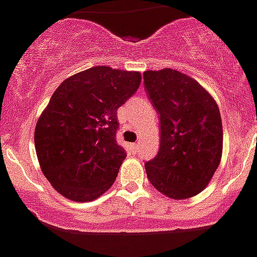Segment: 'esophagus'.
<instances>
[{
    "mask_svg": "<svg viewBox=\"0 0 257 257\" xmlns=\"http://www.w3.org/2000/svg\"><path fill=\"white\" fill-rule=\"evenodd\" d=\"M137 146H139V144H132V148L135 149V150L137 149Z\"/></svg>",
    "mask_w": 257,
    "mask_h": 257,
    "instance_id": "esophagus-1",
    "label": "esophagus"
}]
</instances>
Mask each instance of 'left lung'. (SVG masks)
Masks as SVG:
<instances>
[{
  "mask_svg": "<svg viewBox=\"0 0 257 257\" xmlns=\"http://www.w3.org/2000/svg\"><path fill=\"white\" fill-rule=\"evenodd\" d=\"M146 94L159 115L161 146L145 162L149 182L176 200L205 188L221 162L218 105L198 82L172 69L144 73Z\"/></svg>",
  "mask_w": 257,
  "mask_h": 257,
  "instance_id": "8db88e82",
  "label": "left lung"
}]
</instances>
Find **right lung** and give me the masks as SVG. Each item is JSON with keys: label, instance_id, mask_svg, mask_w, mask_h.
Instances as JSON below:
<instances>
[{"label": "right lung", "instance_id": "1", "mask_svg": "<svg viewBox=\"0 0 257 257\" xmlns=\"http://www.w3.org/2000/svg\"><path fill=\"white\" fill-rule=\"evenodd\" d=\"M141 74L94 66L57 87L35 128L43 174L73 201H91L111 188L126 157L116 142V111L140 87Z\"/></svg>", "mask_w": 257, "mask_h": 257}]
</instances>
